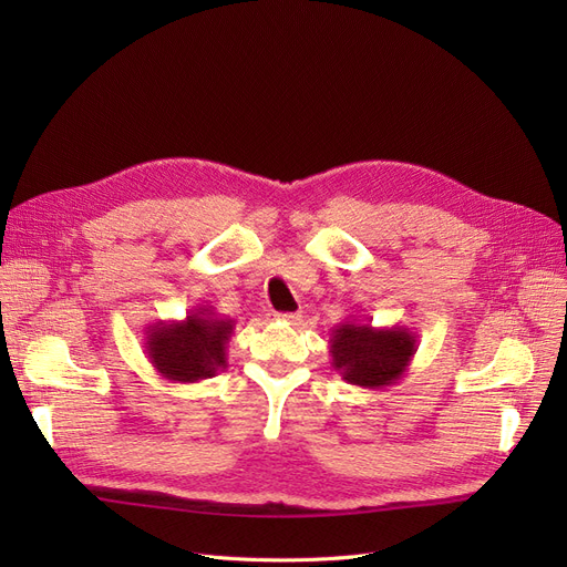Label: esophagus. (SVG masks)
<instances>
[{
  "mask_svg": "<svg viewBox=\"0 0 567 567\" xmlns=\"http://www.w3.org/2000/svg\"><path fill=\"white\" fill-rule=\"evenodd\" d=\"M280 319H285V321H289V323H299L301 321V312H282V315H278Z\"/></svg>",
  "mask_w": 567,
  "mask_h": 567,
  "instance_id": "1",
  "label": "esophagus"
}]
</instances>
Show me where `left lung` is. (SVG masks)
Returning a JSON list of instances; mask_svg holds the SVG:
<instances>
[{
  "label": "left lung",
  "mask_w": 567,
  "mask_h": 567,
  "mask_svg": "<svg viewBox=\"0 0 567 567\" xmlns=\"http://www.w3.org/2000/svg\"><path fill=\"white\" fill-rule=\"evenodd\" d=\"M329 349L333 370L347 383L381 391L406 374L419 344L406 326L395 323L374 329L372 323L347 319L333 329Z\"/></svg>",
  "instance_id": "1"
}]
</instances>
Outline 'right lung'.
Here are the masks:
<instances>
[{
    "label": "right lung",
    "instance_id": "right-lung-1",
    "mask_svg": "<svg viewBox=\"0 0 567 567\" xmlns=\"http://www.w3.org/2000/svg\"><path fill=\"white\" fill-rule=\"evenodd\" d=\"M234 319L212 306L193 308L182 321L148 326L144 351L154 370L172 383H195L227 368V344Z\"/></svg>",
    "mask_w": 567,
    "mask_h": 567
}]
</instances>
